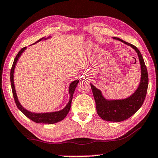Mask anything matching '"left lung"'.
<instances>
[{
  "instance_id": "obj_1",
  "label": "left lung",
  "mask_w": 158,
  "mask_h": 158,
  "mask_svg": "<svg viewBox=\"0 0 158 158\" xmlns=\"http://www.w3.org/2000/svg\"><path fill=\"white\" fill-rule=\"evenodd\" d=\"M114 39L123 42L131 47L137 53L141 65V81L138 89L129 98L123 100H106L103 97L100 90L90 84L95 101L96 110L101 118L106 121L121 122L129 118L142 106L146 98L148 85V72L141 52L135 45L114 37Z\"/></svg>"
}]
</instances>
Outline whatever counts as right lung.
<instances>
[{
	"instance_id": "1",
	"label": "right lung",
	"mask_w": 158,
	"mask_h": 158,
	"mask_svg": "<svg viewBox=\"0 0 158 158\" xmlns=\"http://www.w3.org/2000/svg\"><path fill=\"white\" fill-rule=\"evenodd\" d=\"M49 37H48V38H49ZM42 39L46 40L47 38L42 37V38L39 40L37 42L41 41ZM26 49V47L22 48V49L19 52L17 55L16 56V57L15 58L14 62H13L12 66L11 71H10V82H11L13 97H14L16 105H17L18 109H19V110L22 112V113L24 114L26 117H28V118H30L31 120V121H34L35 123H37L53 124V123H56L61 121L62 120L65 118V116L68 115L69 109H70L72 100H73L74 92V90H75V89L77 86V84H78L79 80L77 79L69 84V100L68 102V103L67 104V105L65 106V108H63L62 110L58 111H53V112H47V113H33V112H31L28 110H26V109H24V107H23V106H21L20 102H19L17 93H16L15 84H14V71H15V65L17 63L19 58L21 56V55L22 54V53L24 52V50Z\"/></svg>"
}]
</instances>
